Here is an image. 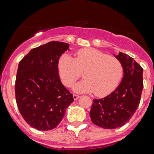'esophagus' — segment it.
Here are the masks:
<instances>
[{"mask_svg":"<svg viewBox=\"0 0 154 154\" xmlns=\"http://www.w3.org/2000/svg\"><path fill=\"white\" fill-rule=\"evenodd\" d=\"M73 99H74V100H77V99L80 97V96H78V95H76V94H73Z\"/></svg>","mask_w":154,"mask_h":154,"instance_id":"1","label":"esophagus"}]
</instances>
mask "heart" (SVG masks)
<instances>
[{
	"label": "heart",
	"mask_w": 154,
	"mask_h": 154,
	"mask_svg": "<svg viewBox=\"0 0 154 154\" xmlns=\"http://www.w3.org/2000/svg\"><path fill=\"white\" fill-rule=\"evenodd\" d=\"M57 70L65 85L70 87L85 72L83 81L73 86L78 93L94 92L97 97H105L117 87L122 76L119 60L97 49H81L75 58L63 54L57 62Z\"/></svg>",
	"instance_id": "obj_1"
}]
</instances>
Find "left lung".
I'll return each instance as SVG.
<instances>
[{
  "label": "left lung",
  "instance_id": "left-lung-1",
  "mask_svg": "<svg viewBox=\"0 0 154 154\" xmlns=\"http://www.w3.org/2000/svg\"><path fill=\"white\" fill-rule=\"evenodd\" d=\"M122 66L120 84L104 98L93 100L90 117L95 125L104 129H116L130 120L139 105L143 88V69L129 55H116Z\"/></svg>",
  "mask_w": 154,
  "mask_h": 154
}]
</instances>
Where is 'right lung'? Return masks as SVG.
<instances>
[{
	"instance_id": "obj_1",
	"label": "right lung",
	"mask_w": 154,
	"mask_h": 154,
	"mask_svg": "<svg viewBox=\"0 0 154 154\" xmlns=\"http://www.w3.org/2000/svg\"><path fill=\"white\" fill-rule=\"evenodd\" d=\"M69 45L52 41L32 49L19 63L16 100L24 120L38 131L55 128L73 102L61 82L57 62Z\"/></svg>"
}]
</instances>
